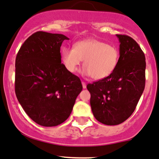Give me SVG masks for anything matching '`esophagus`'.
<instances>
[{
  "mask_svg": "<svg viewBox=\"0 0 159 159\" xmlns=\"http://www.w3.org/2000/svg\"><path fill=\"white\" fill-rule=\"evenodd\" d=\"M82 85H83V89H86V83H85V82H83V81H82Z\"/></svg>",
  "mask_w": 159,
  "mask_h": 159,
  "instance_id": "esophagus-1",
  "label": "esophagus"
}]
</instances>
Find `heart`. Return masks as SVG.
I'll return each mask as SVG.
<instances>
[{"label": "heart", "mask_w": 159, "mask_h": 159, "mask_svg": "<svg viewBox=\"0 0 159 159\" xmlns=\"http://www.w3.org/2000/svg\"><path fill=\"white\" fill-rule=\"evenodd\" d=\"M62 61L70 73H76L83 63V73L92 79L107 78L117 68L120 57L119 48L96 39H86L76 42L73 47H64L61 52Z\"/></svg>", "instance_id": "1"}]
</instances>
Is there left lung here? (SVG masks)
I'll use <instances>...</instances> for the list:
<instances>
[{
	"mask_svg": "<svg viewBox=\"0 0 159 159\" xmlns=\"http://www.w3.org/2000/svg\"><path fill=\"white\" fill-rule=\"evenodd\" d=\"M119 38V65L107 78L86 88L90 93L93 116L101 123L116 125L133 113L145 85V57L139 44L127 35L116 34Z\"/></svg>",
	"mask_w": 159,
	"mask_h": 159,
	"instance_id": "left-lung-1",
	"label": "left lung"
}]
</instances>
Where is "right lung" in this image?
Here are the masks:
<instances>
[{"label":"right lung","mask_w":159,"mask_h":159,"mask_svg":"<svg viewBox=\"0 0 159 159\" xmlns=\"http://www.w3.org/2000/svg\"><path fill=\"white\" fill-rule=\"evenodd\" d=\"M68 37L37 31L20 48L15 61V93L33 121L42 126L63 123L83 89L81 81L61 63L60 47Z\"/></svg>","instance_id":"right-lung-1"}]
</instances>
